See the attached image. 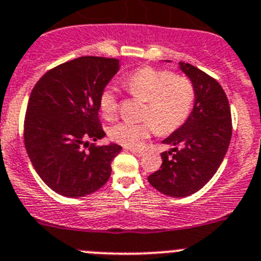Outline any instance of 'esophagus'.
Instances as JSON below:
<instances>
[{
	"label": "esophagus",
	"mask_w": 261,
	"mask_h": 261,
	"mask_svg": "<svg viewBox=\"0 0 261 261\" xmlns=\"http://www.w3.org/2000/svg\"><path fill=\"white\" fill-rule=\"evenodd\" d=\"M128 150H130L131 153H134V154H135L136 157H143V155H144V152H143V150L134 149V148H131V149H128Z\"/></svg>",
	"instance_id": "obj_1"
}]
</instances>
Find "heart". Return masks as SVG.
I'll return each mask as SVG.
<instances>
[{"instance_id":"1","label":"heart","mask_w":261,"mask_h":261,"mask_svg":"<svg viewBox=\"0 0 261 261\" xmlns=\"http://www.w3.org/2000/svg\"><path fill=\"white\" fill-rule=\"evenodd\" d=\"M126 90L133 96L147 101L143 122L121 121L109 128L114 142L126 147H139L153 133L167 135L181 127L193 109L194 86L186 75L171 70L143 67L123 80ZM100 111L103 117L111 118L118 109V99L112 87L101 91Z\"/></svg>"}]
</instances>
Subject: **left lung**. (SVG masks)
I'll use <instances>...</instances> for the list:
<instances>
[{
  "mask_svg": "<svg viewBox=\"0 0 261 261\" xmlns=\"http://www.w3.org/2000/svg\"><path fill=\"white\" fill-rule=\"evenodd\" d=\"M180 69L194 86L193 111L162 142L174 148L161 154L160 170L148 176L153 188L176 198L191 196L210 181L232 138L229 101L220 84L189 63L180 62Z\"/></svg>",
  "mask_w": 261,
  "mask_h": 261,
  "instance_id": "1",
  "label": "left lung"
}]
</instances>
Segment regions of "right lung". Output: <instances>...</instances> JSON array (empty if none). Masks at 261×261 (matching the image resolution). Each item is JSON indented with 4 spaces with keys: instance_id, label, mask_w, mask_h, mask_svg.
<instances>
[{
    "instance_id": "obj_1",
    "label": "right lung",
    "mask_w": 261,
    "mask_h": 261,
    "mask_svg": "<svg viewBox=\"0 0 261 261\" xmlns=\"http://www.w3.org/2000/svg\"><path fill=\"white\" fill-rule=\"evenodd\" d=\"M118 69V59L81 57L46 72L32 90L24 144L41 179L60 196L85 197L111 176L112 161L122 147H97L90 140L106 136L99 99Z\"/></svg>"
}]
</instances>
